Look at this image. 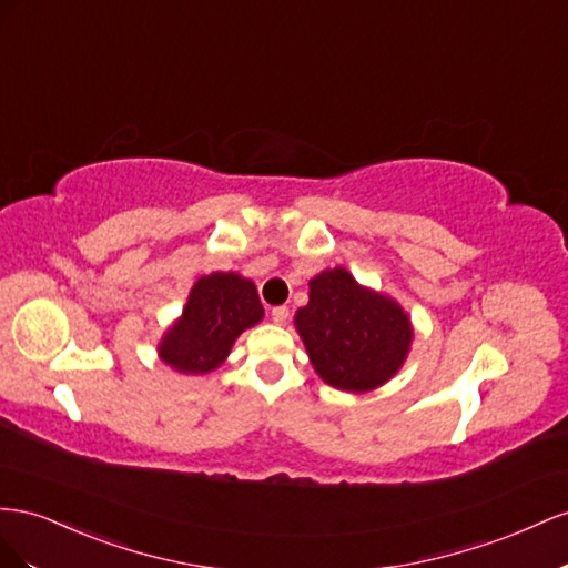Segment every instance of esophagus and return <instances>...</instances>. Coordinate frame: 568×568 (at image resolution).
Masks as SVG:
<instances>
[{"mask_svg": "<svg viewBox=\"0 0 568 568\" xmlns=\"http://www.w3.org/2000/svg\"><path fill=\"white\" fill-rule=\"evenodd\" d=\"M287 316H290V310H287V306H273V310H271V318H273V323H275V326H283V323L287 321Z\"/></svg>", "mask_w": 568, "mask_h": 568, "instance_id": "34e87169", "label": "esophagus"}]
</instances>
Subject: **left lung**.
<instances>
[{
  "label": "left lung",
  "mask_w": 568,
  "mask_h": 568,
  "mask_svg": "<svg viewBox=\"0 0 568 568\" xmlns=\"http://www.w3.org/2000/svg\"><path fill=\"white\" fill-rule=\"evenodd\" d=\"M295 326L316 374L347 393H368L390 381L414 337L402 306L356 283L343 266L310 281V304L297 310Z\"/></svg>",
  "instance_id": "obj_1"
}]
</instances>
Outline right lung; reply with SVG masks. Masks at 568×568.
Instances as JSON below:
<instances>
[{
	"mask_svg": "<svg viewBox=\"0 0 568 568\" xmlns=\"http://www.w3.org/2000/svg\"><path fill=\"white\" fill-rule=\"evenodd\" d=\"M264 318L256 285L237 273H212L192 285L183 316L159 343L161 362L178 374L202 376L219 368L242 331Z\"/></svg>",
	"mask_w": 568,
	"mask_h": 568,
	"instance_id": "obj_1",
	"label": "right lung"
}]
</instances>
